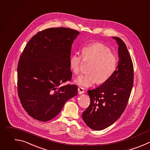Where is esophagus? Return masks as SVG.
<instances>
[{
  "label": "esophagus",
  "instance_id": "obj_1",
  "mask_svg": "<svg viewBox=\"0 0 150 150\" xmlns=\"http://www.w3.org/2000/svg\"><path fill=\"white\" fill-rule=\"evenodd\" d=\"M78 93H79V94H82L84 93V90L82 87H80L78 88Z\"/></svg>",
  "mask_w": 150,
  "mask_h": 150
}]
</instances>
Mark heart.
Returning <instances> with one entry per match:
<instances>
[{"label":"heart","mask_w":150,"mask_h":150,"mask_svg":"<svg viewBox=\"0 0 150 150\" xmlns=\"http://www.w3.org/2000/svg\"><path fill=\"white\" fill-rule=\"evenodd\" d=\"M91 62L88 72L81 74L75 79V83L83 88L89 87L97 81L103 83L109 80L115 73L117 58L110 49L101 43H92L83 49V56L76 52L70 58V67L75 73H79L83 60Z\"/></svg>","instance_id":"obj_1"}]
</instances>
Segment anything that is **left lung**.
<instances>
[{
	"label": "left lung",
	"instance_id": "8db88e82",
	"mask_svg": "<svg viewBox=\"0 0 150 150\" xmlns=\"http://www.w3.org/2000/svg\"><path fill=\"white\" fill-rule=\"evenodd\" d=\"M112 38L118 46L117 67L109 80L87 91L90 104L82 114L84 122L94 130L108 127L121 117L133 86V64L126 45L119 38Z\"/></svg>",
	"mask_w": 150,
	"mask_h": 150
}]
</instances>
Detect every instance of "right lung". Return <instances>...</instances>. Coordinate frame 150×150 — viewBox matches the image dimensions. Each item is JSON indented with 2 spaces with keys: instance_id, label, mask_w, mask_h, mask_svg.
I'll use <instances>...</instances> for the list:
<instances>
[{
  "instance_id": "1",
  "label": "right lung",
  "mask_w": 150,
  "mask_h": 150,
  "mask_svg": "<svg viewBox=\"0 0 150 150\" xmlns=\"http://www.w3.org/2000/svg\"><path fill=\"white\" fill-rule=\"evenodd\" d=\"M79 34L66 28H49L26 45L18 66V89L23 107L33 118L52 120L77 95L76 85H60L72 77L71 45Z\"/></svg>"
}]
</instances>
